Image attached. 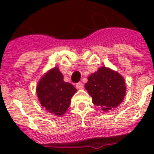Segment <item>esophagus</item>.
Returning a JSON list of instances; mask_svg holds the SVG:
<instances>
[{
	"label": "esophagus",
	"mask_w": 154,
	"mask_h": 154,
	"mask_svg": "<svg viewBox=\"0 0 154 154\" xmlns=\"http://www.w3.org/2000/svg\"><path fill=\"white\" fill-rule=\"evenodd\" d=\"M76 87H77V89H83L84 85H83V84H82V82H78V83H77V85H76Z\"/></svg>",
	"instance_id": "1"
}]
</instances>
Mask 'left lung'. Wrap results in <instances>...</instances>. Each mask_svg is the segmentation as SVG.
Returning <instances> with one entry per match:
<instances>
[{"label": "left lung", "mask_w": 154, "mask_h": 154, "mask_svg": "<svg viewBox=\"0 0 154 154\" xmlns=\"http://www.w3.org/2000/svg\"><path fill=\"white\" fill-rule=\"evenodd\" d=\"M85 89L94 105L104 111L117 108L124 100L126 87L122 75L109 68H99L88 77Z\"/></svg>", "instance_id": "obj_1"}]
</instances>
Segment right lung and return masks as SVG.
I'll return each instance as SVG.
<instances>
[{"instance_id": "obj_1", "label": "right lung", "mask_w": 154, "mask_h": 154, "mask_svg": "<svg viewBox=\"0 0 154 154\" xmlns=\"http://www.w3.org/2000/svg\"><path fill=\"white\" fill-rule=\"evenodd\" d=\"M76 92L77 89L72 84L65 82L57 67L48 71L37 85V95L41 105L48 112L58 117L67 111Z\"/></svg>"}]
</instances>
